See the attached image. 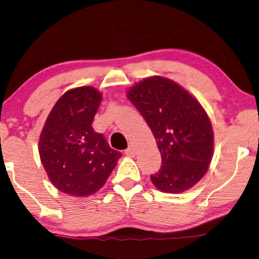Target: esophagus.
I'll return each instance as SVG.
<instances>
[{
  "label": "esophagus",
  "instance_id": "obj_1",
  "mask_svg": "<svg viewBox=\"0 0 259 259\" xmlns=\"http://www.w3.org/2000/svg\"><path fill=\"white\" fill-rule=\"evenodd\" d=\"M124 154H125L126 156H129V157H134V156H135V149H134L133 147H129L125 151H124Z\"/></svg>",
  "mask_w": 259,
  "mask_h": 259
}]
</instances>
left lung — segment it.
<instances>
[{
	"instance_id": "obj_1",
	"label": "left lung",
	"mask_w": 259,
	"mask_h": 259,
	"mask_svg": "<svg viewBox=\"0 0 259 259\" xmlns=\"http://www.w3.org/2000/svg\"><path fill=\"white\" fill-rule=\"evenodd\" d=\"M149 125L161 153V169L150 175L155 187L182 193L201 180L213 156L214 135L201 104L170 79L154 75L126 92Z\"/></svg>"
}]
</instances>
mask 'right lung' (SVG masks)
<instances>
[{
  "label": "right lung",
  "instance_id": "right-lung-1",
  "mask_svg": "<svg viewBox=\"0 0 259 259\" xmlns=\"http://www.w3.org/2000/svg\"><path fill=\"white\" fill-rule=\"evenodd\" d=\"M102 94L92 86L68 90L55 103L39 139L40 160L55 187L84 198L108 180L119 151L92 127Z\"/></svg>",
  "mask_w": 259,
  "mask_h": 259
}]
</instances>
